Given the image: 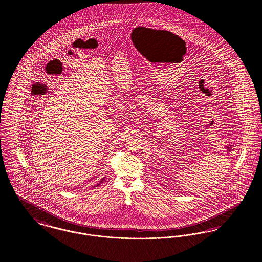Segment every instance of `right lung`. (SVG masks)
<instances>
[{"label": "right lung", "instance_id": "right-lung-1", "mask_svg": "<svg viewBox=\"0 0 262 262\" xmlns=\"http://www.w3.org/2000/svg\"><path fill=\"white\" fill-rule=\"evenodd\" d=\"M104 180H105V178H103V179H102V180H101V181H100L99 184H97V185H96V186H95V187H98V186H99L100 184H101V183H102V182H103V181H104Z\"/></svg>", "mask_w": 262, "mask_h": 262}]
</instances>
